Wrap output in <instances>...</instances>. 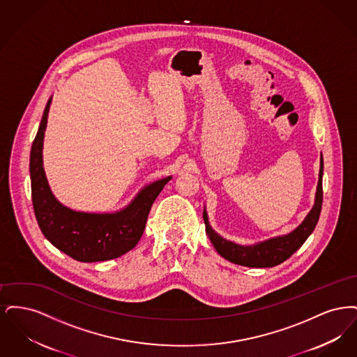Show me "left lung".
<instances>
[{
  "label": "left lung",
  "instance_id": "1",
  "mask_svg": "<svg viewBox=\"0 0 357 357\" xmlns=\"http://www.w3.org/2000/svg\"><path fill=\"white\" fill-rule=\"evenodd\" d=\"M323 170L324 162L321 158L320 178H319L317 192H316V204L307 214L305 221L288 236L273 238L266 242L258 243L255 246H239L218 236L210 227L207 221V214L204 211L206 234L210 238L215 250L225 259L241 266H249V268H272L287 261L298 248H301V245L305 242L306 238L312 234V231L314 230L319 222L321 206H323Z\"/></svg>",
  "mask_w": 357,
  "mask_h": 357
}]
</instances>
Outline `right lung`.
Instances as JSON below:
<instances>
[{"mask_svg":"<svg viewBox=\"0 0 357 357\" xmlns=\"http://www.w3.org/2000/svg\"><path fill=\"white\" fill-rule=\"evenodd\" d=\"M51 99L47 102L31 150V185L34 215L45 238L63 253L80 262L114 259L134 249L146 229L153 201L171 179L146 187L132 204L116 214L77 213L52 195L43 169V140Z\"/></svg>","mask_w":357,"mask_h":357,"instance_id":"add662e5","label":"right lung"}]
</instances>
